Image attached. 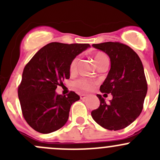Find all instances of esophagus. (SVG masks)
Wrapping results in <instances>:
<instances>
[{
	"label": "esophagus",
	"instance_id": "1",
	"mask_svg": "<svg viewBox=\"0 0 160 160\" xmlns=\"http://www.w3.org/2000/svg\"><path fill=\"white\" fill-rule=\"evenodd\" d=\"M87 97H88V95L87 94H84V93H82V94H80V99H85V98H87Z\"/></svg>",
	"mask_w": 160,
	"mask_h": 160
}]
</instances>
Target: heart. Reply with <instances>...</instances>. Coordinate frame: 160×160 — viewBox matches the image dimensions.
<instances>
[{
	"label": "heart",
	"instance_id": "1",
	"mask_svg": "<svg viewBox=\"0 0 160 160\" xmlns=\"http://www.w3.org/2000/svg\"><path fill=\"white\" fill-rule=\"evenodd\" d=\"M93 59H94V61L95 62H96L97 65H98V67H99L100 65H101V64L104 63V62H108V56L103 52H97L96 54L94 55V56H93ZM77 63H78V58L77 57L74 58V59L71 61L70 64V72L71 73H73V72H75V71L77 70ZM93 84H94V83H93V82L88 80V79L84 78L76 80L73 83V85L75 86V88L82 90H84V91L90 90L92 88H93Z\"/></svg>",
	"mask_w": 160,
	"mask_h": 160
}]
</instances>
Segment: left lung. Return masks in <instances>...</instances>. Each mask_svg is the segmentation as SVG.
<instances>
[{"mask_svg": "<svg viewBox=\"0 0 160 160\" xmlns=\"http://www.w3.org/2000/svg\"><path fill=\"white\" fill-rule=\"evenodd\" d=\"M92 46L110 58L111 69L100 90L104 94L111 93L112 100L107 103L101 94H97L100 106L92 111L91 116L106 129H123L141 114L147 93L142 61L133 49L122 43L108 42Z\"/></svg>", "mask_w": 160, "mask_h": 160, "instance_id": "obj_1", "label": "left lung"}]
</instances>
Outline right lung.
<instances>
[{
  "label": "right lung",
  "instance_id": "obj_1",
  "mask_svg": "<svg viewBox=\"0 0 160 160\" xmlns=\"http://www.w3.org/2000/svg\"><path fill=\"white\" fill-rule=\"evenodd\" d=\"M90 47L89 44L51 42L25 66L18 93L24 118L33 129L48 134L67 123L71 105L80 96L73 91L67 96L58 94L56 90L70 78L71 61Z\"/></svg>",
  "mask_w": 160,
  "mask_h": 160
}]
</instances>
